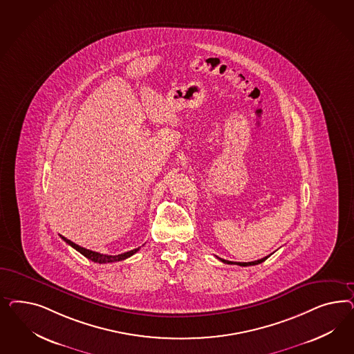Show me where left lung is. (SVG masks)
Segmentation results:
<instances>
[{
    "label": "left lung",
    "mask_w": 354,
    "mask_h": 354,
    "mask_svg": "<svg viewBox=\"0 0 354 354\" xmlns=\"http://www.w3.org/2000/svg\"><path fill=\"white\" fill-rule=\"evenodd\" d=\"M271 256V254H270ZM270 256H266V257L261 258V259H257V261H253V262H231V261H225V259H222V258L218 257V259H221L222 262H225L227 265H239V266H254V265H259V263H262V262H265L266 259H268Z\"/></svg>",
    "instance_id": "1"
}]
</instances>
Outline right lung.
<instances>
[{"label":"right lung","instance_id":"add662e5","mask_svg":"<svg viewBox=\"0 0 354 354\" xmlns=\"http://www.w3.org/2000/svg\"><path fill=\"white\" fill-rule=\"evenodd\" d=\"M61 237H62V240L66 241L68 245H71L74 249H76V250H77L79 253H82L84 257L88 258V259H91V261H93V262H97V263H110V262L123 261V259H126V258L133 256V254H135V253H136V252L140 249V248H136V249H133V250H129V252L122 253V254H118V256H107V254H101V253H98V252L89 250V249H86V248L79 247L77 244L73 243L71 240L66 239L64 236H61Z\"/></svg>","mask_w":354,"mask_h":354}]
</instances>
